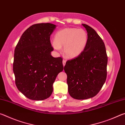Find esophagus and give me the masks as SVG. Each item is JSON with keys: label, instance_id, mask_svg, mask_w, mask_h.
I'll return each instance as SVG.
<instances>
[{"label": "esophagus", "instance_id": "obj_1", "mask_svg": "<svg viewBox=\"0 0 125 125\" xmlns=\"http://www.w3.org/2000/svg\"><path fill=\"white\" fill-rule=\"evenodd\" d=\"M62 63H63V66H64V65H65V63H66V61H65V60H63Z\"/></svg>", "mask_w": 125, "mask_h": 125}]
</instances>
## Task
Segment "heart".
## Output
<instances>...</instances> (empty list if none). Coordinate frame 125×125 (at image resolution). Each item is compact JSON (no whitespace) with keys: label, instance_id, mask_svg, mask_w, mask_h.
I'll list each match as a JSON object with an SVG mask.
<instances>
[{"label":"heart","instance_id":"1","mask_svg":"<svg viewBox=\"0 0 125 125\" xmlns=\"http://www.w3.org/2000/svg\"><path fill=\"white\" fill-rule=\"evenodd\" d=\"M88 43V34L82 29L65 28L58 31L55 35L52 46L55 50L60 51L64 47V52L67 57L73 58L82 53Z\"/></svg>","mask_w":125,"mask_h":125}]
</instances>
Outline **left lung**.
Returning <instances> with one entry per match:
<instances>
[{
	"label": "left lung",
	"instance_id": "1",
	"mask_svg": "<svg viewBox=\"0 0 125 125\" xmlns=\"http://www.w3.org/2000/svg\"><path fill=\"white\" fill-rule=\"evenodd\" d=\"M82 25L88 32L87 45L77 57L67 61L64 68L69 94L78 100L95 96L107 76V56L105 44L92 27Z\"/></svg>",
	"mask_w": 125,
	"mask_h": 125
}]
</instances>
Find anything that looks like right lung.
Instances as JSON below:
<instances>
[{
  "label": "right lung",
  "mask_w": 125,
  "mask_h": 125,
  "mask_svg": "<svg viewBox=\"0 0 125 125\" xmlns=\"http://www.w3.org/2000/svg\"><path fill=\"white\" fill-rule=\"evenodd\" d=\"M56 26L50 23L34 24L22 33L14 51L13 72L18 90L33 100L51 96L53 84L63 70L62 58H54L50 36Z\"/></svg>",
  "instance_id": "add662e5"
}]
</instances>
